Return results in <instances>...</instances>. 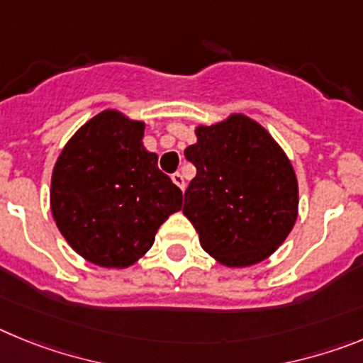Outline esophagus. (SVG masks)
I'll return each mask as SVG.
<instances>
[{"label": "esophagus", "instance_id": "34e87169", "mask_svg": "<svg viewBox=\"0 0 363 363\" xmlns=\"http://www.w3.org/2000/svg\"><path fill=\"white\" fill-rule=\"evenodd\" d=\"M171 178H172V182H174V185H178V187L182 189V191H184V189H185V179H184V176L179 174V172H174V174H172Z\"/></svg>", "mask_w": 363, "mask_h": 363}]
</instances>
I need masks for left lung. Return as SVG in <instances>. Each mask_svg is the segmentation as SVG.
<instances>
[{
  "instance_id": "1",
  "label": "left lung",
  "mask_w": 363,
  "mask_h": 363,
  "mask_svg": "<svg viewBox=\"0 0 363 363\" xmlns=\"http://www.w3.org/2000/svg\"><path fill=\"white\" fill-rule=\"evenodd\" d=\"M185 149L196 176L185 191L184 214L205 252L227 267L269 258L298 216V179L274 138L245 114L198 125Z\"/></svg>"
}]
</instances>
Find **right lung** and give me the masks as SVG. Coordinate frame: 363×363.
Masks as SVG:
<instances>
[{"mask_svg": "<svg viewBox=\"0 0 363 363\" xmlns=\"http://www.w3.org/2000/svg\"><path fill=\"white\" fill-rule=\"evenodd\" d=\"M143 121L107 108L79 127L54 165V221L74 251L99 267L136 264L182 209V191L143 147Z\"/></svg>", "mask_w": 363, "mask_h": 363, "instance_id": "1", "label": "right lung"}]
</instances>
